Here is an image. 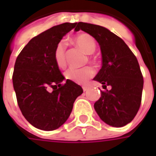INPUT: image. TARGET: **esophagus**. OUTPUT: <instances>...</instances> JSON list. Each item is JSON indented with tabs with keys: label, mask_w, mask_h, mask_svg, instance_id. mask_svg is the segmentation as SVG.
I'll list each match as a JSON object with an SVG mask.
<instances>
[{
	"label": "esophagus",
	"mask_w": 156,
	"mask_h": 156,
	"mask_svg": "<svg viewBox=\"0 0 156 156\" xmlns=\"http://www.w3.org/2000/svg\"><path fill=\"white\" fill-rule=\"evenodd\" d=\"M88 87H86V86H83V91H87V90H88Z\"/></svg>",
	"instance_id": "34e87169"
}]
</instances>
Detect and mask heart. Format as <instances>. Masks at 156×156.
I'll use <instances>...</instances> for the list:
<instances>
[{
  "instance_id": "1",
  "label": "heart",
  "mask_w": 156,
  "mask_h": 156,
  "mask_svg": "<svg viewBox=\"0 0 156 156\" xmlns=\"http://www.w3.org/2000/svg\"><path fill=\"white\" fill-rule=\"evenodd\" d=\"M73 41L78 48L84 51L86 54H92L96 49V42L93 37L87 33L78 34L73 39ZM56 64L59 68H64L66 66V46L63 41L58 42L55 48L53 53ZM94 75V70L90 67L77 69L69 68L65 73V77L68 80L74 82L78 84H84Z\"/></svg>"
}]
</instances>
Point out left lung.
Wrapping results in <instances>:
<instances>
[{"label":"left lung","instance_id":"obj_1","mask_svg":"<svg viewBox=\"0 0 156 156\" xmlns=\"http://www.w3.org/2000/svg\"><path fill=\"white\" fill-rule=\"evenodd\" d=\"M75 30L88 33L100 46L102 68L94 80L105 91L95 102V111L108 125L123 127L133 120L140 106L144 80L137 58L120 37L104 27L78 22Z\"/></svg>","mask_w":156,"mask_h":156}]
</instances>
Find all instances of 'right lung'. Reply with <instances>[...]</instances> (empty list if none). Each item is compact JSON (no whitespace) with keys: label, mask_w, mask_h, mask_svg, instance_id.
<instances>
[{"label":"right lung","mask_w":156,"mask_h":156,"mask_svg":"<svg viewBox=\"0 0 156 156\" xmlns=\"http://www.w3.org/2000/svg\"><path fill=\"white\" fill-rule=\"evenodd\" d=\"M77 23H62L37 36L16 58L12 76L18 106L27 120L41 130L57 129L67 121L81 86L66 80L53 57L58 42ZM50 87L53 91L49 90Z\"/></svg>","instance_id":"1"}]
</instances>
